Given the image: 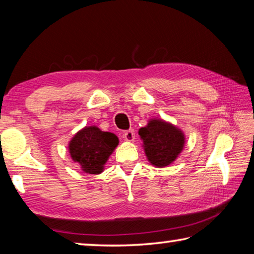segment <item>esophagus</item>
<instances>
[{"label":"esophagus","instance_id":"obj_1","mask_svg":"<svg viewBox=\"0 0 254 254\" xmlns=\"http://www.w3.org/2000/svg\"><path fill=\"white\" fill-rule=\"evenodd\" d=\"M123 139L127 141V142H132L135 139V133L133 130H128L123 133Z\"/></svg>","mask_w":254,"mask_h":254}]
</instances>
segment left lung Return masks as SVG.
Segmentation results:
<instances>
[{"label": "left lung", "mask_w": 254, "mask_h": 254, "mask_svg": "<svg viewBox=\"0 0 254 254\" xmlns=\"http://www.w3.org/2000/svg\"><path fill=\"white\" fill-rule=\"evenodd\" d=\"M139 135L148 161L158 168L171 165L186 142L184 132L162 119H150L147 126L139 130Z\"/></svg>", "instance_id": "left-lung-1"}]
</instances>
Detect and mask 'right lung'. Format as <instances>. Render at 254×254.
<instances>
[{"label":"right lung","instance_id":"obj_1","mask_svg":"<svg viewBox=\"0 0 254 254\" xmlns=\"http://www.w3.org/2000/svg\"><path fill=\"white\" fill-rule=\"evenodd\" d=\"M119 144V137L95 126L85 127L71 137L68 150L72 161L89 175L103 173L105 163Z\"/></svg>","mask_w":254,"mask_h":254}]
</instances>
